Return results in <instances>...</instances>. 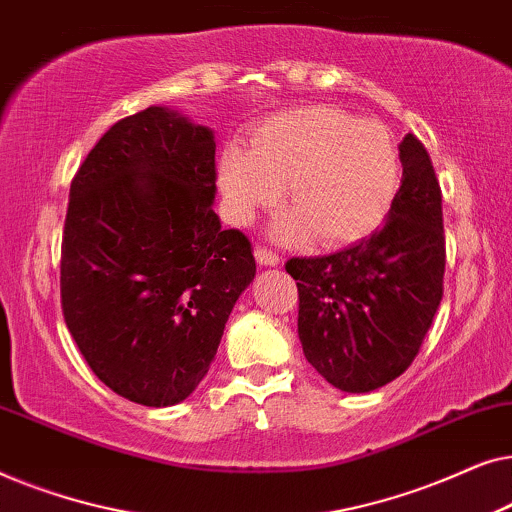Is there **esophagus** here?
Here are the masks:
<instances>
[{
    "label": "esophagus",
    "mask_w": 512,
    "mask_h": 512,
    "mask_svg": "<svg viewBox=\"0 0 512 512\" xmlns=\"http://www.w3.org/2000/svg\"><path fill=\"white\" fill-rule=\"evenodd\" d=\"M256 261L261 265H277L279 263V254L277 251H272L268 247H256Z\"/></svg>",
    "instance_id": "34e87169"
}]
</instances>
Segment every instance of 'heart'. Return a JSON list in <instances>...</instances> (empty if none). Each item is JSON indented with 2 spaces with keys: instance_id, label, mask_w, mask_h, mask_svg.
I'll return each instance as SVG.
<instances>
[{
  "instance_id": "1",
  "label": "heart",
  "mask_w": 512,
  "mask_h": 512,
  "mask_svg": "<svg viewBox=\"0 0 512 512\" xmlns=\"http://www.w3.org/2000/svg\"><path fill=\"white\" fill-rule=\"evenodd\" d=\"M398 151L387 125L333 107H303L265 121L249 151L230 144L219 158L228 214L249 223L272 207L279 188L293 212L277 223L279 237L310 235L347 244L368 235L398 191Z\"/></svg>"
}]
</instances>
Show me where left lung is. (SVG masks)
<instances>
[{
  "mask_svg": "<svg viewBox=\"0 0 512 512\" xmlns=\"http://www.w3.org/2000/svg\"><path fill=\"white\" fill-rule=\"evenodd\" d=\"M401 188L373 235L328 256L291 258L298 338L333 387L366 394L403 375L443 300V193L415 135L398 144Z\"/></svg>",
  "mask_w": 512,
  "mask_h": 512,
  "instance_id": "left-lung-1",
  "label": "left lung"
}]
</instances>
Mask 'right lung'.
<instances>
[{
    "label": "right lung",
    "mask_w": 512,
    "mask_h": 512,
    "mask_svg": "<svg viewBox=\"0 0 512 512\" xmlns=\"http://www.w3.org/2000/svg\"><path fill=\"white\" fill-rule=\"evenodd\" d=\"M214 156L212 130L149 107L104 132L69 188L62 314L90 370L132 403L193 394L256 275L249 237L214 214Z\"/></svg>",
    "instance_id": "add662e5"
}]
</instances>
